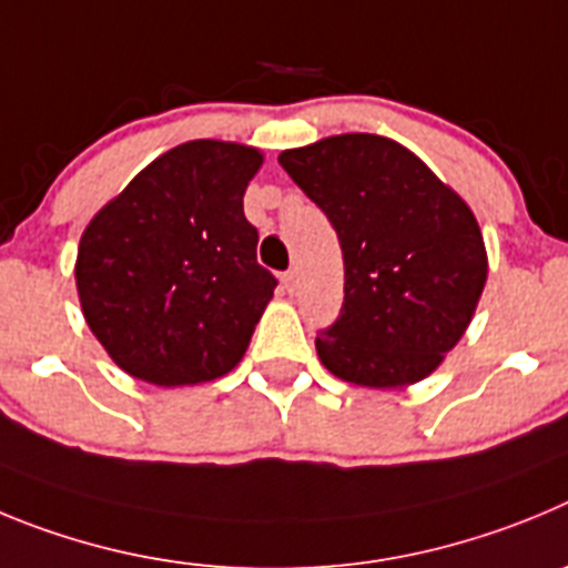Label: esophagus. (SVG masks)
<instances>
[{
    "label": "esophagus",
    "mask_w": 568,
    "mask_h": 568,
    "mask_svg": "<svg viewBox=\"0 0 568 568\" xmlns=\"http://www.w3.org/2000/svg\"><path fill=\"white\" fill-rule=\"evenodd\" d=\"M280 283H283V291H285V294H294V291L300 288V280H296V274H294V272H285V274H283V280H280Z\"/></svg>",
    "instance_id": "esophagus-1"
}]
</instances>
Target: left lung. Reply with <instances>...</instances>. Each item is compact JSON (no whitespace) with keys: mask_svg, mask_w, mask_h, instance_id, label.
I'll return each instance as SVG.
<instances>
[{"mask_svg":"<svg viewBox=\"0 0 568 568\" xmlns=\"http://www.w3.org/2000/svg\"><path fill=\"white\" fill-rule=\"evenodd\" d=\"M280 166L325 212L345 260V303L316 334L322 365L365 387L424 379L462 339L487 283L467 203L410 150L367 132L285 150Z\"/></svg>","mask_w":568,"mask_h":568,"instance_id":"left-lung-1","label":"left lung"}]
</instances>
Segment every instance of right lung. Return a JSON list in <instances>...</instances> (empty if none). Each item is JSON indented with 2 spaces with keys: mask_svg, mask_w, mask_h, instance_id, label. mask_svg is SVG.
<instances>
[{
  "mask_svg": "<svg viewBox=\"0 0 568 568\" xmlns=\"http://www.w3.org/2000/svg\"><path fill=\"white\" fill-rule=\"evenodd\" d=\"M263 155L189 141L152 161L84 229V320L130 376L175 387L232 371L277 288L243 195Z\"/></svg>",
  "mask_w": 568,
  "mask_h": 568,
  "instance_id": "add662e5",
  "label": "right lung"
}]
</instances>
